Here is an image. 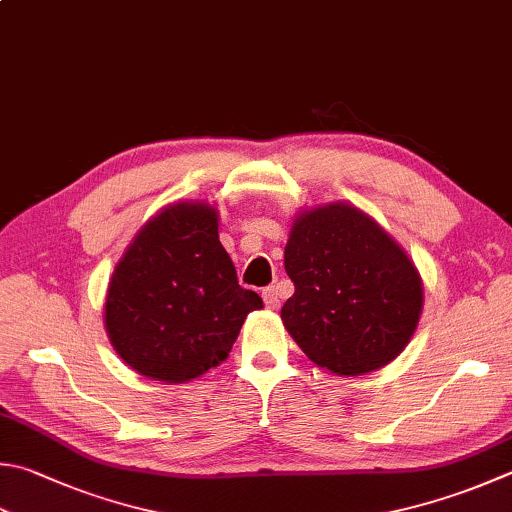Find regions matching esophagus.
<instances>
[{
  "label": "esophagus",
  "mask_w": 512,
  "mask_h": 512,
  "mask_svg": "<svg viewBox=\"0 0 512 512\" xmlns=\"http://www.w3.org/2000/svg\"><path fill=\"white\" fill-rule=\"evenodd\" d=\"M263 301H265L269 310H276V307L281 305V296H278V289L276 287H265L263 289Z\"/></svg>",
  "instance_id": "esophagus-1"
}]
</instances>
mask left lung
Returning <instances> with one entry per match:
<instances>
[{"mask_svg": "<svg viewBox=\"0 0 512 512\" xmlns=\"http://www.w3.org/2000/svg\"><path fill=\"white\" fill-rule=\"evenodd\" d=\"M294 281L281 318L318 368L361 376L406 350L423 312V281L397 240L350 202L294 216L285 245Z\"/></svg>", "mask_w": 512, "mask_h": 512, "instance_id": "obj_1", "label": "left lung"}]
</instances>
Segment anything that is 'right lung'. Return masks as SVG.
<instances>
[{
	"instance_id": "1",
	"label": "right lung",
	"mask_w": 512,
	"mask_h": 512,
	"mask_svg": "<svg viewBox=\"0 0 512 512\" xmlns=\"http://www.w3.org/2000/svg\"><path fill=\"white\" fill-rule=\"evenodd\" d=\"M260 307L220 245L216 207L180 200L149 218L115 265L104 327L131 370L176 385L223 363Z\"/></svg>"
}]
</instances>
